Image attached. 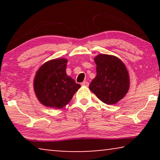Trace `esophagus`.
Listing matches in <instances>:
<instances>
[{"instance_id": "34e87169", "label": "esophagus", "mask_w": 160, "mask_h": 160, "mask_svg": "<svg viewBox=\"0 0 160 160\" xmlns=\"http://www.w3.org/2000/svg\"><path fill=\"white\" fill-rule=\"evenodd\" d=\"M82 84V86L88 87V86H89V82H85V81H84V82H82V84Z\"/></svg>"}]
</instances>
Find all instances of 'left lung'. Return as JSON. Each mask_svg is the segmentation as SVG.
<instances>
[{"mask_svg":"<svg viewBox=\"0 0 160 160\" xmlns=\"http://www.w3.org/2000/svg\"><path fill=\"white\" fill-rule=\"evenodd\" d=\"M95 62L97 76L89 84V89L104 103H117L130 87L126 66L119 58L108 54H99Z\"/></svg>","mask_w":160,"mask_h":160,"instance_id":"left-lung-1","label":"left lung"}]
</instances>
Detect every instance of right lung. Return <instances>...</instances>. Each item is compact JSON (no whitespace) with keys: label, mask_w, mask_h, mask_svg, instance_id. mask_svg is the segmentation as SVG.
Listing matches in <instances>:
<instances>
[{"label":"right lung","mask_w":160,"mask_h":160,"mask_svg":"<svg viewBox=\"0 0 160 160\" xmlns=\"http://www.w3.org/2000/svg\"><path fill=\"white\" fill-rule=\"evenodd\" d=\"M65 59H55L46 62L37 71L34 90L44 106L61 108L71 101L80 84L66 74Z\"/></svg>","instance_id":"add662e5"}]
</instances>
